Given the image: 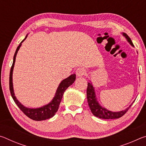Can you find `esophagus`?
<instances>
[{
	"label": "esophagus",
	"instance_id": "34e87169",
	"mask_svg": "<svg viewBox=\"0 0 146 146\" xmlns=\"http://www.w3.org/2000/svg\"><path fill=\"white\" fill-rule=\"evenodd\" d=\"M76 74L78 77H82L85 75V70L82 68H79L76 71Z\"/></svg>",
	"mask_w": 146,
	"mask_h": 146
}]
</instances>
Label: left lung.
Instances as JSON below:
<instances>
[{"mask_svg":"<svg viewBox=\"0 0 146 146\" xmlns=\"http://www.w3.org/2000/svg\"><path fill=\"white\" fill-rule=\"evenodd\" d=\"M122 35L126 38L127 41L129 43L130 45H131L133 47H134V45L132 42L131 38L129 37L126 33H122ZM87 99L89 107H90L91 111L92 112L94 116L97 117L98 118H102V119H115V118H118L125 114V113L127 111L129 108L131 106L133 103L131 104L129 107L127 108L125 110L120 111H111L107 110V109L101 106V105L98 102L97 100V96L95 94V88L91 83V81L90 82L88 83V88H87Z\"/></svg>","mask_w":146,"mask_h":146,"instance_id":"1","label":"left lung"}]
</instances>
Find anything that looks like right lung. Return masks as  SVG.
I'll return each mask as SVG.
<instances>
[{"label":"right lung","mask_w":146,"mask_h":146,"mask_svg":"<svg viewBox=\"0 0 146 146\" xmlns=\"http://www.w3.org/2000/svg\"><path fill=\"white\" fill-rule=\"evenodd\" d=\"M28 35L26 36L25 38L21 42L19 46L17 47L16 49L15 53L13 56V62L10 70V74H9V90L11 95V97L13 98V100L15 101L17 106L21 109V110L25 114L27 117H28L29 118L36 121H41L44 120L46 119H49L51 117H53L55 113L58 111V109L61 102L62 96L64 95V91L66 90L69 86L72 85L73 82L75 81L76 79V75L75 74H72L68 78L64 79L63 80L61 81L60 84L58 85L57 89H56L55 95L54 96L52 100L48 103V104L44 105L40 108H29L24 106L23 104L19 102L17 99V97L15 95L14 90H13V71L15 66V59L17 54L18 53L20 48L22 45V43L26 40Z\"/></svg>","instance_id":"add662e5"}]
</instances>
